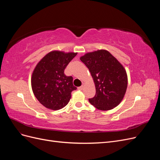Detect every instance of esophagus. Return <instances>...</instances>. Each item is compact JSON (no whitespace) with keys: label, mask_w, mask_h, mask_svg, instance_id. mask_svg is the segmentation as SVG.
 I'll use <instances>...</instances> for the list:
<instances>
[{"label":"esophagus","mask_w":160,"mask_h":160,"mask_svg":"<svg viewBox=\"0 0 160 160\" xmlns=\"http://www.w3.org/2000/svg\"><path fill=\"white\" fill-rule=\"evenodd\" d=\"M83 88H84L83 85H82V86H81V87H79V88H78V89H79V90H80V91H81V90H83Z\"/></svg>","instance_id":"1"}]
</instances>
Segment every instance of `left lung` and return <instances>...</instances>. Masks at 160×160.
I'll return each instance as SVG.
<instances>
[{
  "label": "left lung",
  "instance_id": "left-lung-1",
  "mask_svg": "<svg viewBox=\"0 0 160 160\" xmlns=\"http://www.w3.org/2000/svg\"><path fill=\"white\" fill-rule=\"evenodd\" d=\"M89 69L95 86L90 103L101 111L112 109L121 103L128 87V75L123 66L106 50L86 53L80 57Z\"/></svg>",
  "mask_w": 160,
  "mask_h": 160
}]
</instances>
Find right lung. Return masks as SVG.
<instances>
[{
  "instance_id": "1",
  "label": "right lung",
  "mask_w": 160,
  "mask_h": 160,
  "mask_svg": "<svg viewBox=\"0 0 160 160\" xmlns=\"http://www.w3.org/2000/svg\"><path fill=\"white\" fill-rule=\"evenodd\" d=\"M77 52H49L38 62L31 77V87L37 100L45 108L59 110L64 108L77 89L72 77L66 76L65 69Z\"/></svg>"
}]
</instances>
